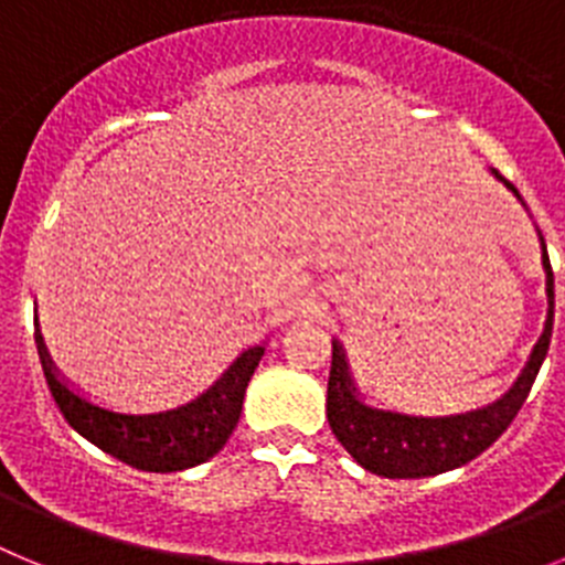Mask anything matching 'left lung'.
Masks as SVG:
<instances>
[{"label":"left lung","instance_id":"left-lung-1","mask_svg":"<svg viewBox=\"0 0 565 565\" xmlns=\"http://www.w3.org/2000/svg\"><path fill=\"white\" fill-rule=\"evenodd\" d=\"M498 181H503L495 172ZM503 186L521 201V192L509 181ZM541 234V232H537ZM543 271H546L548 313L541 339L529 353L526 367L518 382L503 393L498 402L478 407V411L458 413V416H407V413L382 411L371 407L359 398L353 384L348 359L342 344L333 342L331 376H328V422L333 436L339 438L344 450L351 452L353 461L362 463L382 478H427L447 472V469L463 467L467 461L481 456L487 447L501 438L512 418L526 402L537 371L546 359L548 342H552V326H555V274L548 263L546 243L541 234Z\"/></svg>","mask_w":565,"mask_h":565}]
</instances>
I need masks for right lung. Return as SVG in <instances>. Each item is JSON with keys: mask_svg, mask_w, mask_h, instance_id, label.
Segmentation results:
<instances>
[{"mask_svg": "<svg viewBox=\"0 0 565 565\" xmlns=\"http://www.w3.org/2000/svg\"><path fill=\"white\" fill-rule=\"evenodd\" d=\"M36 344L50 396L70 427L96 444L98 450L147 472H178V469L198 467L223 450V444L237 427L246 387L266 351L263 344H252L228 364V371L206 393L189 404H181L174 411L135 416V413L107 411L78 396L70 384L58 379L42 333H36Z\"/></svg>", "mask_w": 565, "mask_h": 565, "instance_id": "add662e5", "label": "right lung"}]
</instances>
